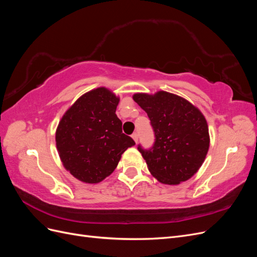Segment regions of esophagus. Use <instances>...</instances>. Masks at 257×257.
Instances as JSON below:
<instances>
[{"label": "esophagus", "mask_w": 257, "mask_h": 257, "mask_svg": "<svg viewBox=\"0 0 257 257\" xmlns=\"http://www.w3.org/2000/svg\"><path fill=\"white\" fill-rule=\"evenodd\" d=\"M138 137H139V136H138V134H137V133H133V134H132V138L134 139V142H135V143H137V142H138Z\"/></svg>", "instance_id": "1"}]
</instances>
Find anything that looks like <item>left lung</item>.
<instances>
[{"mask_svg":"<svg viewBox=\"0 0 257 257\" xmlns=\"http://www.w3.org/2000/svg\"><path fill=\"white\" fill-rule=\"evenodd\" d=\"M133 99L147 112L154 132L150 149L138 150L150 173L164 184H179L197 173L209 149V131L198 108L178 95L159 91L136 93Z\"/></svg>","mask_w":257,"mask_h":257,"instance_id":"8db88e82","label":"left lung"}]
</instances>
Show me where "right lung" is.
<instances>
[{"instance_id":"add662e5","label":"right lung","mask_w":257,"mask_h":257,"mask_svg":"<svg viewBox=\"0 0 257 257\" xmlns=\"http://www.w3.org/2000/svg\"><path fill=\"white\" fill-rule=\"evenodd\" d=\"M111 91L97 88L76 100L62 116L56 143L64 167L85 183H98L115 169L122 153L135 142L122 133L119 104Z\"/></svg>"}]
</instances>
